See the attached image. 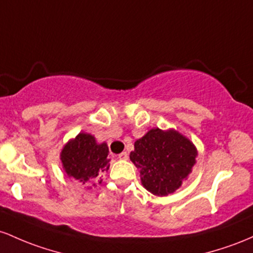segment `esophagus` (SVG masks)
Masks as SVG:
<instances>
[{"instance_id": "1", "label": "esophagus", "mask_w": 253, "mask_h": 253, "mask_svg": "<svg viewBox=\"0 0 253 253\" xmlns=\"http://www.w3.org/2000/svg\"><path fill=\"white\" fill-rule=\"evenodd\" d=\"M118 158L121 159V160H127V153L126 152H122L121 154L118 155Z\"/></svg>"}]
</instances>
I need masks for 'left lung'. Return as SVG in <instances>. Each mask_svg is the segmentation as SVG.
<instances>
[{"label":"left lung","mask_w":253,"mask_h":253,"mask_svg":"<svg viewBox=\"0 0 253 253\" xmlns=\"http://www.w3.org/2000/svg\"><path fill=\"white\" fill-rule=\"evenodd\" d=\"M194 144L174 130L152 129L135 142L130 160L140 169L142 185L157 196L172 194L196 163Z\"/></svg>","instance_id":"left-lung-1"}]
</instances>
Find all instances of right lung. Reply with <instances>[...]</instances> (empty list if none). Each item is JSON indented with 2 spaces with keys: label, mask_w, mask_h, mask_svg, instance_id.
Masks as SVG:
<instances>
[{
  "label": "right lung",
  "mask_w": 253,
  "mask_h": 253,
  "mask_svg": "<svg viewBox=\"0 0 253 253\" xmlns=\"http://www.w3.org/2000/svg\"><path fill=\"white\" fill-rule=\"evenodd\" d=\"M107 154L106 143L96 144L92 135L79 134L62 150L61 160L67 174L84 184L87 180L95 179L100 172L109 169Z\"/></svg>",
  "instance_id": "obj_1"
}]
</instances>
